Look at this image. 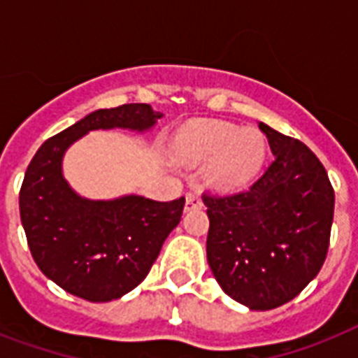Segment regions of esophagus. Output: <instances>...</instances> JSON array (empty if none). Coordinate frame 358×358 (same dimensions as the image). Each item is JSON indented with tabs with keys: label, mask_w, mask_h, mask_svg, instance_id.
Returning <instances> with one entry per match:
<instances>
[{
	"label": "esophagus",
	"mask_w": 358,
	"mask_h": 358,
	"mask_svg": "<svg viewBox=\"0 0 358 358\" xmlns=\"http://www.w3.org/2000/svg\"><path fill=\"white\" fill-rule=\"evenodd\" d=\"M201 206H202V201L199 193L191 191V193L185 195V212H189V210H195V208H201Z\"/></svg>",
	"instance_id": "1"
}]
</instances>
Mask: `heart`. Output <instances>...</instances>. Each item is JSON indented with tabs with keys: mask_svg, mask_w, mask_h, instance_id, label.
<instances>
[{
	"mask_svg": "<svg viewBox=\"0 0 358 358\" xmlns=\"http://www.w3.org/2000/svg\"><path fill=\"white\" fill-rule=\"evenodd\" d=\"M174 159L184 165H202L206 184L215 191H238L260 173L266 159V139L258 129L236 124L193 122L180 129L173 145Z\"/></svg>",
	"mask_w": 358,
	"mask_h": 358,
	"instance_id": "obj_1",
	"label": "heart"
}]
</instances>
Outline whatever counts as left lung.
Here are the masks:
<instances>
[{
    "mask_svg": "<svg viewBox=\"0 0 358 358\" xmlns=\"http://www.w3.org/2000/svg\"><path fill=\"white\" fill-rule=\"evenodd\" d=\"M275 162L230 196L204 195L208 264L223 292L250 310H271L306 288L322 269L334 191L314 152L260 122Z\"/></svg>",
    "mask_w": 358,
    "mask_h": 358,
    "instance_id": "left-lung-1",
    "label": "left lung"
}]
</instances>
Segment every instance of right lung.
Returning <instances> with one entry per match:
<instances>
[{
    "instance_id": "add662e5",
    "label": "right lung",
    "mask_w": 358,
    "mask_h": 358,
    "mask_svg": "<svg viewBox=\"0 0 358 358\" xmlns=\"http://www.w3.org/2000/svg\"><path fill=\"white\" fill-rule=\"evenodd\" d=\"M162 117L148 103L98 109L44 141L31 159L20 189L22 227L38 269L69 294L108 303L139 286L180 223L185 199H85L64 180V152L92 129L145 134Z\"/></svg>"
}]
</instances>
